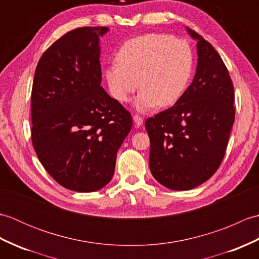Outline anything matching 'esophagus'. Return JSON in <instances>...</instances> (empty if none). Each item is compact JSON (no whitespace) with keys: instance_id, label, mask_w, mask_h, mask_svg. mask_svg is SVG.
<instances>
[{"instance_id":"34e87169","label":"esophagus","mask_w":259,"mask_h":259,"mask_svg":"<svg viewBox=\"0 0 259 259\" xmlns=\"http://www.w3.org/2000/svg\"><path fill=\"white\" fill-rule=\"evenodd\" d=\"M134 121L137 126H140L142 123H144V119H142V117H140L139 114H135L134 115Z\"/></svg>"}]
</instances>
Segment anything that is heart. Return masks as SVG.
I'll return each instance as SVG.
<instances>
[{"label":"heart","instance_id":"1","mask_svg":"<svg viewBox=\"0 0 259 259\" xmlns=\"http://www.w3.org/2000/svg\"><path fill=\"white\" fill-rule=\"evenodd\" d=\"M115 59L104 70L110 95L119 102H126L140 87L136 100L140 110L177 102L188 84L194 64L188 43L161 33L130 38L121 46Z\"/></svg>","mask_w":259,"mask_h":259}]
</instances>
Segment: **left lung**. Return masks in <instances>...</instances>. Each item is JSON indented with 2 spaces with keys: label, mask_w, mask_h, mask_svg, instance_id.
Segmentation results:
<instances>
[{
  "label": "left lung",
  "mask_w": 259,
  "mask_h": 259,
  "mask_svg": "<svg viewBox=\"0 0 259 259\" xmlns=\"http://www.w3.org/2000/svg\"><path fill=\"white\" fill-rule=\"evenodd\" d=\"M195 78L175 106L146 120L153 177L172 190L205 183L221 166L235 121V95L228 69L214 48L194 30Z\"/></svg>",
  "instance_id": "left-lung-1"
}]
</instances>
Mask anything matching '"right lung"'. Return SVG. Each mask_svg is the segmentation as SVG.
Listing matches in <instances>:
<instances>
[{
	"label": "right lung",
	"instance_id": "obj_1",
	"mask_svg": "<svg viewBox=\"0 0 259 259\" xmlns=\"http://www.w3.org/2000/svg\"><path fill=\"white\" fill-rule=\"evenodd\" d=\"M104 26L65 33L42 54L31 93V139L38 160L70 190L101 189L112 179L131 113L101 87Z\"/></svg>",
	"mask_w": 259,
	"mask_h": 259
}]
</instances>
